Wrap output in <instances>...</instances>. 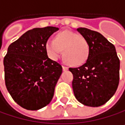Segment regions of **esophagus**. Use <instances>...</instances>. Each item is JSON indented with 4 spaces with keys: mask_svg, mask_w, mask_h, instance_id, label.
Wrapping results in <instances>:
<instances>
[{
    "mask_svg": "<svg viewBox=\"0 0 125 125\" xmlns=\"http://www.w3.org/2000/svg\"><path fill=\"white\" fill-rule=\"evenodd\" d=\"M68 67H66V66H64V65H62V70L63 71H66V70H68Z\"/></svg>",
    "mask_w": 125,
    "mask_h": 125,
    "instance_id": "esophagus-1",
    "label": "esophagus"
}]
</instances>
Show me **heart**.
<instances>
[{
  "label": "heart",
  "instance_id": "1",
  "mask_svg": "<svg viewBox=\"0 0 125 125\" xmlns=\"http://www.w3.org/2000/svg\"><path fill=\"white\" fill-rule=\"evenodd\" d=\"M45 48L52 60L60 57L63 50V59L70 65L79 66L88 59L89 48L86 40L80 35L69 30L59 33L55 39H48Z\"/></svg>",
  "mask_w": 125,
  "mask_h": 125
}]
</instances>
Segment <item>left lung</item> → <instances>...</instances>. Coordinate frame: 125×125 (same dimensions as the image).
Masks as SVG:
<instances>
[{
    "label": "left lung",
    "mask_w": 125,
    "mask_h": 125,
    "mask_svg": "<svg viewBox=\"0 0 125 125\" xmlns=\"http://www.w3.org/2000/svg\"><path fill=\"white\" fill-rule=\"evenodd\" d=\"M77 30L89 48L86 62L69 68L73 74L72 88L77 100L89 107H99L115 94L119 83L120 61L115 46L100 33L85 27Z\"/></svg>",
    "instance_id": "1"
}]
</instances>
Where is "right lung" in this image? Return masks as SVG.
I'll list each match as a JSON object with an SVG mask.
<instances>
[{"label": "right lung", "mask_w": 125, "mask_h": 125, "mask_svg": "<svg viewBox=\"0 0 125 125\" xmlns=\"http://www.w3.org/2000/svg\"><path fill=\"white\" fill-rule=\"evenodd\" d=\"M58 30L46 27L27 31L10 45L4 57L6 86L12 99L26 110H39L53 98L62 68L48 58L45 45Z\"/></svg>", "instance_id": "obj_1"}]
</instances>
